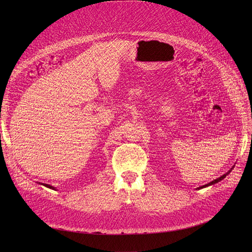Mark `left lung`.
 <instances>
[{"label": "left lung", "mask_w": 252, "mask_h": 252, "mask_svg": "<svg viewBox=\"0 0 252 252\" xmlns=\"http://www.w3.org/2000/svg\"><path fill=\"white\" fill-rule=\"evenodd\" d=\"M233 168V167H232ZM232 168L228 171V173L227 174H224V175H222L221 177H220V178H218L217 180H214L213 182H210V183H208V184H206V185H204V186H201V187H199V188H198V189H202V188H205V187H208V186H210V185H214V184H216V183H219L220 181H221L222 179H224V178H226V176H228L230 173H231V170H232Z\"/></svg>", "instance_id": "8db88e82"}]
</instances>
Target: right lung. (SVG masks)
<instances>
[{"mask_svg": "<svg viewBox=\"0 0 252 252\" xmlns=\"http://www.w3.org/2000/svg\"><path fill=\"white\" fill-rule=\"evenodd\" d=\"M39 184V183H38ZM43 186H45V187H47V188H50V189H53V190H55V187H53V186H51V185H48V184H42Z\"/></svg>", "mask_w": 252, "mask_h": 252, "instance_id": "right-lung-1", "label": "right lung"}]
</instances>
